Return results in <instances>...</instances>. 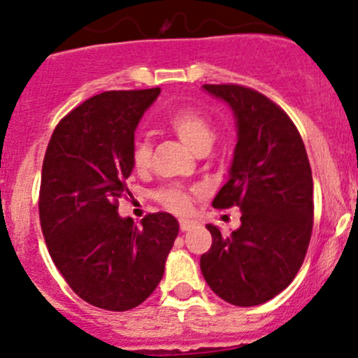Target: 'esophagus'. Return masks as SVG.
<instances>
[{"mask_svg":"<svg viewBox=\"0 0 358 358\" xmlns=\"http://www.w3.org/2000/svg\"><path fill=\"white\" fill-rule=\"evenodd\" d=\"M179 227L182 231H189L192 227H194V222H191V220H180L179 222Z\"/></svg>","mask_w":358,"mask_h":358,"instance_id":"obj_1","label":"esophagus"}]
</instances>
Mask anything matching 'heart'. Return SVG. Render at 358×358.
<instances>
[{
    "label": "heart",
    "instance_id": "1",
    "mask_svg": "<svg viewBox=\"0 0 358 358\" xmlns=\"http://www.w3.org/2000/svg\"><path fill=\"white\" fill-rule=\"evenodd\" d=\"M166 127L171 128L176 135L191 148L192 152L199 154L206 150L213 143V127L210 120L198 110L192 108H180L172 111L166 118ZM152 148L147 138H138L134 143L131 150V162L136 171H145L150 166ZM159 199L169 208V210L184 215L191 208V196L179 187H166L159 192Z\"/></svg>",
    "mask_w": 358,
    "mask_h": 358
}]
</instances>
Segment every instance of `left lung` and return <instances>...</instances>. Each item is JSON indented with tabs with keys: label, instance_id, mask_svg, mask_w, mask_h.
Wrapping results in <instances>:
<instances>
[{
	"label": "left lung",
	"instance_id": "obj_1",
	"mask_svg": "<svg viewBox=\"0 0 358 358\" xmlns=\"http://www.w3.org/2000/svg\"><path fill=\"white\" fill-rule=\"evenodd\" d=\"M230 106L236 145L227 184L213 199L238 206L240 228L224 235L206 224L211 248L201 272L216 296L235 306H259L292 282L313 230V176L291 118L264 94L236 84H204Z\"/></svg>",
	"mask_w": 358,
	"mask_h": 358
}]
</instances>
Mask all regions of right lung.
Instances as JSON below:
<instances>
[{
  "label": "right lung",
  "instance_id": "1",
  "mask_svg": "<svg viewBox=\"0 0 358 358\" xmlns=\"http://www.w3.org/2000/svg\"><path fill=\"white\" fill-rule=\"evenodd\" d=\"M160 87L106 91L55 127L40 184V224L49 254L79 298L108 311L142 304L166 268L179 223L152 213L136 227L118 215L134 171L135 130Z\"/></svg>",
  "mask_w": 358,
  "mask_h": 358
}]
</instances>
